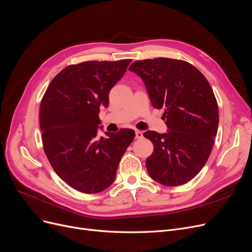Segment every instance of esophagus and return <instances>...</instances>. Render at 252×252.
<instances>
[{"mask_svg": "<svg viewBox=\"0 0 252 252\" xmlns=\"http://www.w3.org/2000/svg\"><path fill=\"white\" fill-rule=\"evenodd\" d=\"M142 137H143V133L139 129H136V139H141Z\"/></svg>", "mask_w": 252, "mask_h": 252, "instance_id": "esophagus-1", "label": "esophagus"}]
</instances>
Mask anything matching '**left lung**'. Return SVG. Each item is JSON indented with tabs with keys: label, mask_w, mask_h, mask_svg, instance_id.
I'll return each mask as SVG.
<instances>
[{
	"label": "left lung",
	"mask_w": 252,
	"mask_h": 252,
	"mask_svg": "<svg viewBox=\"0 0 252 252\" xmlns=\"http://www.w3.org/2000/svg\"><path fill=\"white\" fill-rule=\"evenodd\" d=\"M152 106L165 109L169 132L147 130L155 149L146 159L150 177L166 187L191 180L209 158L218 127V105L205 76L188 62L157 58L134 62Z\"/></svg>",
	"instance_id": "8db88e82"
}]
</instances>
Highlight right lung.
Here are the masks:
<instances>
[{
	"label": "right lung",
	"instance_id": "add662e5",
	"mask_svg": "<svg viewBox=\"0 0 252 252\" xmlns=\"http://www.w3.org/2000/svg\"><path fill=\"white\" fill-rule=\"evenodd\" d=\"M132 60L87 61L70 64L52 79L42 97L40 126L45 155L74 189L96 193L114 181L125 151L135 138L130 128L96 136L100 107Z\"/></svg>",
	"mask_w": 252,
	"mask_h": 252
}]
</instances>
